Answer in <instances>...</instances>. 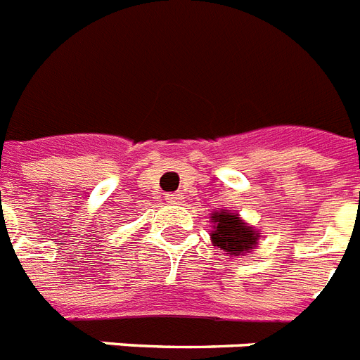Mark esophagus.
Returning <instances> with one entry per match:
<instances>
[{
	"label": "esophagus",
	"instance_id": "34e87169",
	"mask_svg": "<svg viewBox=\"0 0 360 360\" xmlns=\"http://www.w3.org/2000/svg\"><path fill=\"white\" fill-rule=\"evenodd\" d=\"M166 201L172 203V205H179L181 201H183V195L179 192H174V194H166Z\"/></svg>",
	"mask_w": 360,
	"mask_h": 360
}]
</instances>
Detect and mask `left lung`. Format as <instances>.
Segmentation results:
<instances>
[{
    "instance_id": "1",
    "label": "left lung",
    "mask_w": 360,
    "mask_h": 360,
    "mask_svg": "<svg viewBox=\"0 0 360 360\" xmlns=\"http://www.w3.org/2000/svg\"><path fill=\"white\" fill-rule=\"evenodd\" d=\"M210 218L214 224L212 226L214 231L210 233V240L214 246L227 251L229 255H246L257 246L261 233L244 224L238 214L229 212V210H216Z\"/></svg>"
}]
</instances>
